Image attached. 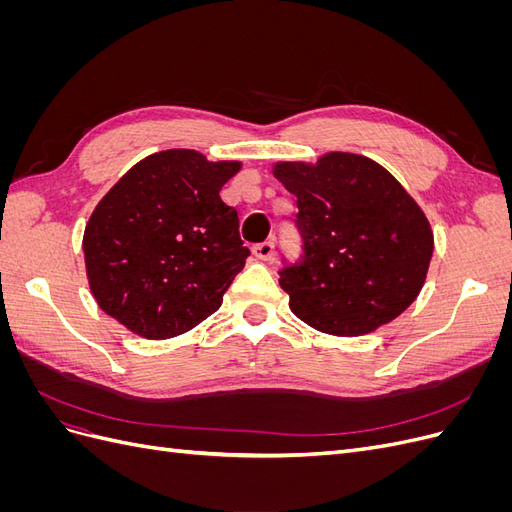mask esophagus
I'll return each instance as SVG.
<instances>
[{
	"label": "esophagus",
	"mask_w": 512,
	"mask_h": 512,
	"mask_svg": "<svg viewBox=\"0 0 512 512\" xmlns=\"http://www.w3.org/2000/svg\"><path fill=\"white\" fill-rule=\"evenodd\" d=\"M252 252H254V256L260 258V260H271L273 254H275V243H273V241H262V243H258V245L252 247Z\"/></svg>",
	"instance_id": "1"
}]
</instances>
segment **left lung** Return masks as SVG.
Segmentation results:
<instances>
[{
  "label": "left lung",
  "instance_id": "obj_1",
  "mask_svg": "<svg viewBox=\"0 0 512 512\" xmlns=\"http://www.w3.org/2000/svg\"><path fill=\"white\" fill-rule=\"evenodd\" d=\"M275 177L299 207L301 256L277 271L297 318L322 333L363 335L404 312L425 284L433 235L389 170L335 151L316 166L277 164Z\"/></svg>",
  "mask_w": 512,
  "mask_h": 512
}]
</instances>
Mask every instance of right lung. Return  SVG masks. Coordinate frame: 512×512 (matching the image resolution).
Returning a JSON list of instances; mask_svg holds the SVG:
<instances>
[{
  "mask_svg": "<svg viewBox=\"0 0 512 512\" xmlns=\"http://www.w3.org/2000/svg\"><path fill=\"white\" fill-rule=\"evenodd\" d=\"M239 162L168 149L134 164L91 213L89 286L104 312L147 339L194 329L222 305L250 250L220 190Z\"/></svg>",
  "mask_w": 512,
  "mask_h": 512,
  "instance_id": "obj_1",
  "label": "right lung"
}]
</instances>
